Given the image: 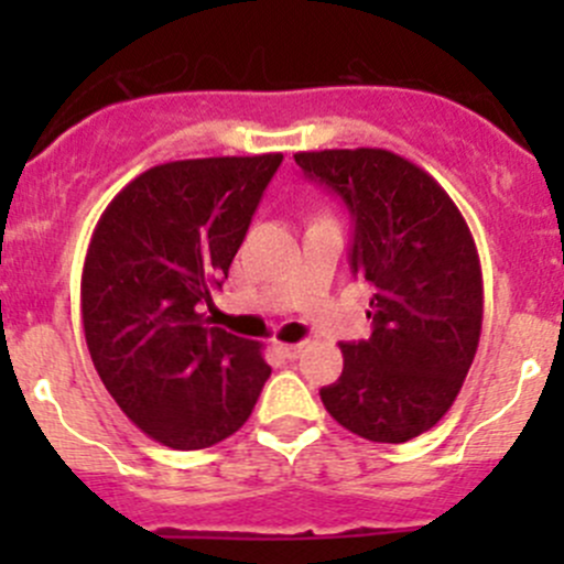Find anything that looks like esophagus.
<instances>
[{
	"label": "esophagus",
	"instance_id": "esophagus-1",
	"mask_svg": "<svg viewBox=\"0 0 564 564\" xmlns=\"http://www.w3.org/2000/svg\"><path fill=\"white\" fill-rule=\"evenodd\" d=\"M303 349H305V344H278V351H281L286 360H297V357L303 355Z\"/></svg>",
	"mask_w": 564,
	"mask_h": 564
}]
</instances>
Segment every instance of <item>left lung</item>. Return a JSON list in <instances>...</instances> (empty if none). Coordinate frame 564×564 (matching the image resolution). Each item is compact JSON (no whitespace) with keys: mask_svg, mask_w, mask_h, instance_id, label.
Segmentation results:
<instances>
[{"mask_svg":"<svg viewBox=\"0 0 564 564\" xmlns=\"http://www.w3.org/2000/svg\"><path fill=\"white\" fill-rule=\"evenodd\" d=\"M308 180L351 215L349 267L373 286V333L340 344L344 373L324 409L371 442L414 440L456 401L482 327L475 240L445 187L390 150L297 152Z\"/></svg>","mask_w":564,"mask_h":564,"instance_id":"1","label":"left lung"}]
</instances>
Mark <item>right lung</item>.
Wrapping results in <instances>:
<instances>
[{"mask_svg": "<svg viewBox=\"0 0 564 564\" xmlns=\"http://www.w3.org/2000/svg\"><path fill=\"white\" fill-rule=\"evenodd\" d=\"M281 152L196 158L139 174L100 215L82 275L89 355L150 440L213 447L242 429L272 368L202 311L281 166Z\"/></svg>", "mask_w": 564, "mask_h": 564, "instance_id": "1", "label": "right lung"}]
</instances>
